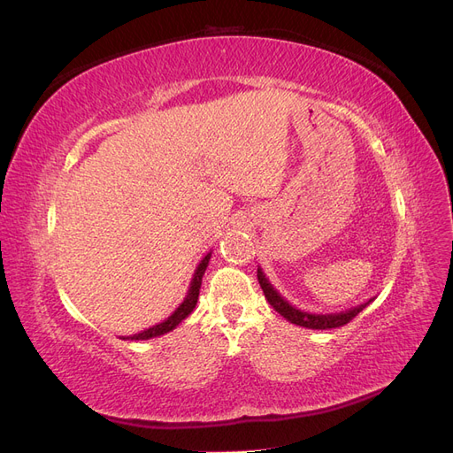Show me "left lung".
I'll use <instances>...</instances> for the list:
<instances>
[{
    "label": "left lung",
    "instance_id": "8db88e82",
    "mask_svg": "<svg viewBox=\"0 0 453 453\" xmlns=\"http://www.w3.org/2000/svg\"><path fill=\"white\" fill-rule=\"evenodd\" d=\"M257 278L260 287H263L265 296L270 303V306L276 310L280 315L298 326H306V328H315V331H325V328H338L342 325L349 323L355 315L359 311H363L370 303H372L374 298H368L366 303L357 304V306H351L344 311H334V313H313V311H304V310H298L296 306H293L289 300H285L276 289H273V285L268 281L266 273L263 272V268H257Z\"/></svg>",
    "mask_w": 453,
    "mask_h": 453
}]
</instances>
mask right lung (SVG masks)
Here are the masks:
<instances>
[{"label":"right lung","instance_id":"1","mask_svg":"<svg viewBox=\"0 0 453 453\" xmlns=\"http://www.w3.org/2000/svg\"><path fill=\"white\" fill-rule=\"evenodd\" d=\"M210 258H211V251H210L208 255H205V257L200 260V263H198V266H196V270H195V273H193V280H190L188 291H187V295H185V298H183V303L175 308V311L170 315L168 319H164V321L158 323V325L149 326V328H145V331H142V333H138V334L122 336V340H149V338H157V336H162V334H166V333L173 331V328H175L177 325H180L185 318H188V315L193 313V310L196 308L200 285H202V278H203L205 268H208V265H210Z\"/></svg>","mask_w":453,"mask_h":453}]
</instances>
